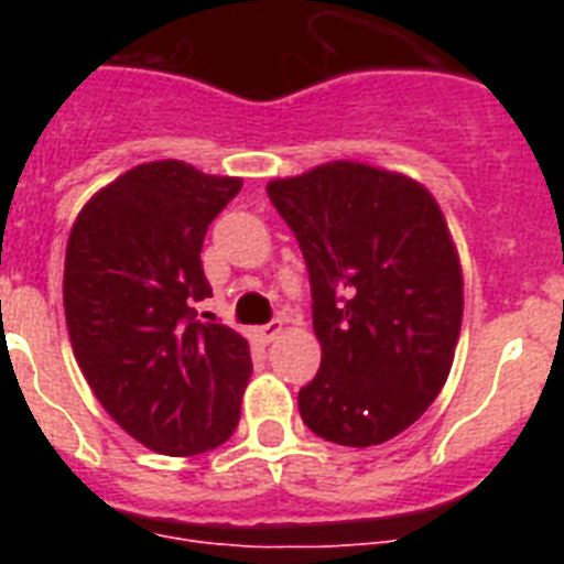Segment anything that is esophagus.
Here are the masks:
<instances>
[{
	"label": "esophagus",
	"instance_id": "esophagus-1",
	"mask_svg": "<svg viewBox=\"0 0 564 564\" xmlns=\"http://www.w3.org/2000/svg\"><path fill=\"white\" fill-rule=\"evenodd\" d=\"M279 333H282V318H273V322H268V325L257 327V336L262 338V341H273Z\"/></svg>",
	"mask_w": 564,
	"mask_h": 564
}]
</instances>
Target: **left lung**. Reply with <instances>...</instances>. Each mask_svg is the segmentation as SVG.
I'll return each instance as SVG.
<instances>
[{"mask_svg":"<svg viewBox=\"0 0 564 564\" xmlns=\"http://www.w3.org/2000/svg\"><path fill=\"white\" fill-rule=\"evenodd\" d=\"M311 276L322 367L299 390L313 435L376 446L430 410L452 370L463 276L441 208L403 174L325 163L268 183Z\"/></svg>","mask_w":564,"mask_h":564,"instance_id":"8db88e82","label":"left lung"}]
</instances>
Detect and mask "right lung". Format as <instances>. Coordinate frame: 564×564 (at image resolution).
Masks as SVG:
<instances>
[{"instance_id":"1","label":"right lung","mask_w":564,"mask_h":564,"mask_svg":"<svg viewBox=\"0 0 564 564\" xmlns=\"http://www.w3.org/2000/svg\"><path fill=\"white\" fill-rule=\"evenodd\" d=\"M239 188L183 161L143 163L69 231L64 313L78 367L115 423L161 455H200L239 423L248 341L194 311L212 296L203 239Z\"/></svg>"}]
</instances>
